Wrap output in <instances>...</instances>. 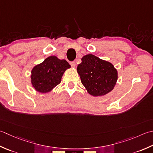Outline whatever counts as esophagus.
Returning <instances> with one entry per match:
<instances>
[{"mask_svg": "<svg viewBox=\"0 0 153 153\" xmlns=\"http://www.w3.org/2000/svg\"><path fill=\"white\" fill-rule=\"evenodd\" d=\"M70 65H71V67H72V68H75V67H76V62H75L74 61L71 62Z\"/></svg>", "mask_w": 153, "mask_h": 153, "instance_id": "34e87169", "label": "esophagus"}]
</instances>
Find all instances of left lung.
I'll return each instance as SVG.
<instances>
[{"label": "left lung", "mask_w": 153, "mask_h": 153, "mask_svg": "<svg viewBox=\"0 0 153 153\" xmlns=\"http://www.w3.org/2000/svg\"><path fill=\"white\" fill-rule=\"evenodd\" d=\"M82 84L93 96H102L111 91L118 78L113 65L93 54L85 55L77 65Z\"/></svg>", "instance_id": "8db88e82"}]
</instances>
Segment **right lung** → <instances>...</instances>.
Returning <instances> with one entry per match:
<instances>
[{
  "mask_svg": "<svg viewBox=\"0 0 153 153\" xmlns=\"http://www.w3.org/2000/svg\"><path fill=\"white\" fill-rule=\"evenodd\" d=\"M70 65L65 59H59L55 56H49L43 62L33 68L31 83L38 92H50L61 82L63 74Z\"/></svg>",
  "mask_w": 153,
  "mask_h": 153,
  "instance_id": "1",
  "label": "right lung"
}]
</instances>
